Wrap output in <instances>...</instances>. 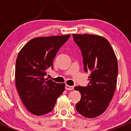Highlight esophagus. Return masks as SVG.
I'll return each mask as SVG.
<instances>
[{"label": "esophagus", "mask_w": 131, "mask_h": 131, "mask_svg": "<svg viewBox=\"0 0 131 131\" xmlns=\"http://www.w3.org/2000/svg\"><path fill=\"white\" fill-rule=\"evenodd\" d=\"M65 89L68 91H72V90H73L74 88L73 86H71V85H66Z\"/></svg>", "instance_id": "esophagus-1"}]
</instances>
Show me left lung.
<instances>
[{
	"instance_id": "obj_1",
	"label": "left lung",
	"mask_w": 131,
	"mask_h": 131,
	"mask_svg": "<svg viewBox=\"0 0 131 131\" xmlns=\"http://www.w3.org/2000/svg\"><path fill=\"white\" fill-rule=\"evenodd\" d=\"M83 56L84 70L90 72L87 87L76 86L81 99L76 104L78 113L95 118L105 112L113 97L118 74L117 58L106 39L91 34H73Z\"/></svg>"
}]
</instances>
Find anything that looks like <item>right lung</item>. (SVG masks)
I'll return each mask as SVG.
<instances>
[{"instance_id":"add662e5","label":"right lung","mask_w":131,"mask_h":131,"mask_svg":"<svg viewBox=\"0 0 131 131\" xmlns=\"http://www.w3.org/2000/svg\"><path fill=\"white\" fill-rule=\"evenodd\" d=\"M70 35L40 37L31 39L20 50L16 62L17 91L27 110L37 116L51 112L65 84L44 78L59 49Z\"/></svg>"}]
</instances>
